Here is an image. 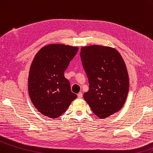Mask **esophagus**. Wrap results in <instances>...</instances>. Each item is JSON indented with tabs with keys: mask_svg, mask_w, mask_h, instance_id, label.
<instances>
[{
	"mask_svg": "<svg viewBox=\"0 0 153 153\" xmlns=\"http://www.w3.org/2000/svg\"><path fill=\"white\" fill-rule=\"evenodd\" d=\"M82 97H83L82 93H79L77 94V97L79 98H82Z\"/></svg>",
	"mask_w": 153,
	"mask_h": 153,
	"instance_id": "esophagus-1",
	"label": "esophagus"
}]
</instances>
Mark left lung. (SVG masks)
I'll return each instance as SVG.
<instances>
[{"mask_svg": "<svg viewBox=\"0 0 153 153\" xmlns=\"http://www.w3.org/2000/svg\"><path fill=\"white\" fill-rule=\"evenodd\" d=\"M80 57L89 89L83 98L99 118L105 119L123 108L129 78L121 55L115 49L98 45L81 48Z\"/></svg>", "mask_w": 153, "mask_h": 153, "instance_id": "left-lung-1", "label": "left lung"}]
</instances>
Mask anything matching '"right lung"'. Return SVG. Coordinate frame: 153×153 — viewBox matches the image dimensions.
<instances>
[{
	"instance_id": "obj_1",
	"label": "right lung",
	"mask_w": 153,
	"mask_h": 153,
	"mask_svg": "<svg viewBox=\"0 0 153 153\" xmlns=\"http://www.w3.org/2000/svg\"><path fill=\"white\" fill-rule=\"evenodd\" d=\"M77 51V47L50 44L34 56L28 76V93L34 107L43 115L58 118L77 97L64 76Z\"/></svg>"
}]
</instances>
